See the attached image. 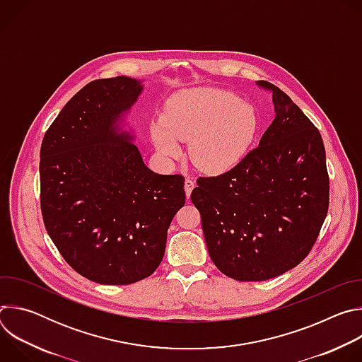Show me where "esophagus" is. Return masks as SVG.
Returning a JSON list of instances; mask_svg holds the SVG:
<instances>
[{"label": "esophagus", "mask_w": 362, "mask_h": 362, "mask_svg": "<svg viewBox=\"0 0 362 362\" xmlns=\"http://www.w3.org/2000/svg\"><path fill=\"white\" fill-rule=\"evenodd\" d=\"M193 187H194V180L190 179V177H187V179L185 180V192H186V196H187V197L190 196Z\"/></svg>", "instance_id": "34e87169"}]
</instances>
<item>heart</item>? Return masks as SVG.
<instances>
[{
    "mask_svg": "<svg viewBox=\"0 0 362 362\" xmlns=\"http://www.w3.org/2000/svg\"><path fill=\"white\" fill-rule=\"evenodd\" d=\"M255 110L233 93L200 88L169 103L163 122L151 124V139L166 158L180 156L179 141L190 144L193 163L209 173L236 166L255 136Z\"/></svg>",
    "mask_w": 362,
    "mask_h": 362,
    "instance_id": "obj_1",
    "label": "heart"
}]
</instances>
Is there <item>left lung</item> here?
I'll return each instance as SVG.
<instances>
[{
    "instance_id": "1",
    "label": "left lung",
    "mask_w": 362,
    "mask_h": 362,
    "mask_svg": "<svg viewBox=\"0 0 362 362\" xmlns=\"http://www.w3.org/2000/svg\"><path fill=\"white\" fill-rule=\"evenodd\" d=\"M275 119L259 146L230 170L199 177L190 199L211 259L226 276L268 281L299 265L329 208V176L320 130L268 81Z\"/></svg>"
}]
</instances>
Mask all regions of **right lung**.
I'll return each mask as SVG.
<instances>
[{
	"mask_svg": "<svg viewBox=\"0 0 362 362\" xmlns=\"http://www.w3.org/2000/svg\"><path fill=\"white\" fill-rule=\"evenodd\" d=\"M119 76L86 84L44 134L40 203L44 226L64 261L103 285H129L160 265L168 229L185 204V177L151 172L119 133L141 93Z\"/></svg>",
	"mask_w": 362,
	"mask_h": 362,
	"instance_id": "right-lung-1",
	"label": "right lung"
}]
</instances>
